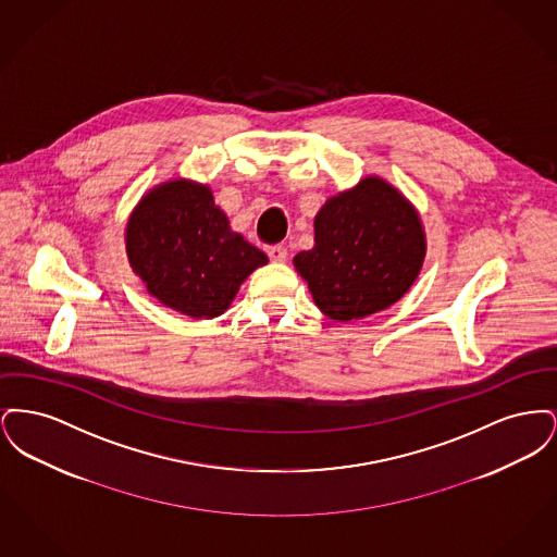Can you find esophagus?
I'll return each instance as SVG.
<instances>
[{
    "label": "esophagus",
    "mask_w": 557,
    "mask_h": 557,
    "mask_svg": "<svg viewBox=\"0 0 557 557\" xmlns=\"http://www.w3.org/2000/svg\"><path fill=\"white\" fill-rule=\"evenodd\" d=\"M267 255L273 263H284L288 259V250L282 246V244H275V246H267Z\"/></svg>",
    "instance_id": "obj_1"
}]
</instances>
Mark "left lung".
<instances>
[{"label":"left lung","mask_w":557,"mask_h":557,"mask_svg":"<svg viewBox=\"0 0 557 557\" xmlns=\"http://www.w3.org/2000/svg\"><path fill=\"white\" fill-rule=\"evenodd\" d=\"M422 219L397 187L366 177L315 216V246L294 257L319 311L336 321L395 305L424 263Z\"/></svg>","instance_id":"obj_1"}]
</instances>
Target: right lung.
<instances>
[{"label": "right lung", "instance_id": "obj_1", "mask_svg": "<svg viewBox=\"0 0 557 557\" xmlns=\"http://www.w3.org/2000/svg\"><path fill=\"white\" fill-rule=\"evenodd\" d=\"M125 246L146 290L194 319L219 318L267 255L232 232L211 187L171 180L152 187L127 221Z\"/></svg>", "mask_w": 557, "mask_h": 557}]
</instances>
